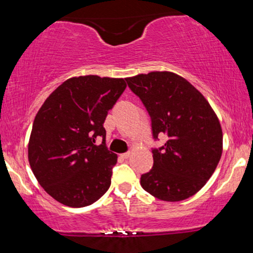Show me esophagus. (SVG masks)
<instances>
[{
	"instance_id": "obj_1",
	"label": "esophagus",
	"mask_w": 253,
	"mask_h": 253,
	"mask_svg": "<svg viewBox=\"0 0 253 253\" xmlns=\"http://www.w3.org/2000/svg\"><path fill=\"white\" fill-rule=\"evenodd\" d=\"M129 156H130V152H126V153H123V155H120V157L123 159H127V158H129Z\"/></svg>"
}]
</instances>
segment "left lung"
<instances>
[{
  "label": "left lung",
  "mask_w": 253,
  "mask_h": 253,
  "mask_svg": "<svg viewBox=\"0 0 253 253\" xmlns=\"http://www.w3.org/2000/svg\"><path fill=\"white\" fill-rule=\"evenodd\" d=\"M151 118L155 140L153 167L140 177L151 195L169 202L196 194L215 171L222 153L219 119L205 96L185 78L169 71H153L126 78Z\"/></svg>",
  "instance_id": "left-lung-1"
}]
</instances>
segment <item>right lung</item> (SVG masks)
<instances>
[{"label": "right lung", "mask_w": 253, "mask_h": 253, "mask_svg": "<svg viewBox=\"0 0 253 253\" xmlns=\"http://www.w3.org/2000/svg\"><path fill=\"white\" fill-rule=\"evenodd\" d=\"M126 86L124 78L72 77L38 112L28 161L39 184L58 202L85 207L109 189L118 156L107 149L103 124ZM98 138L103 144L96 145Z\"/></svg>", "instance_id": "1"}]
</instances>
